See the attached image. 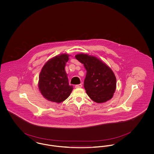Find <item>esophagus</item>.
<instances>
[{"instance_id":"34e87169","label":"esophagus","mask_w":154,"mask_h":154,"mask_svg":"<svg viewBox=\"0 0 154 154\" xmlns=\"http://www.w3.org/2000/svg\"><path fill=\"white\" fill-rule=\"evenodd\" d=\"M82 87V84H78V85H76L75 86V88H80Z\"/></svg>"}]
</instances>
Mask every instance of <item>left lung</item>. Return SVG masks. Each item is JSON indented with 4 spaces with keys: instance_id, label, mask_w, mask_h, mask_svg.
Here are the masks:
<instances>
[{
    "instance_id": "obj_1",
    "label": "left lung",
    "mask_w": 154,
    "mask_h": 154,
    "mask_svg": "<svg viewBox=\"0 0 154 154\" xmlns=\"http://www.w3.org/2000/svg\"><path fill=\"white\" fill-rule=\"evenodd\" d=\"M75 57L87 70L84 87L89 97L99 103L111 99L116 89V77L112 70L95 57L80 54Z\"/></svg>"
}]
</instances>
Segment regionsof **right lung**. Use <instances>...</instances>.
I'll return each mask as SVG.
<instances>
[{"label":"right lung","mask_w":154,"mask_h":154,"mask_svg":"<svg viewBox=\"0 0 154 154\" xmlns=\"http://www.w3.org/2000/svg\"><path fill=\"white\" fill-rule=\"evenodd\" d=\"M69 55L61 54L50 59L39 75L38 88L42 95L51 102L60 103L70 96L73 86L69 85L65 67Z\"/></svg>","instance_id":"1"}]
</instances>
